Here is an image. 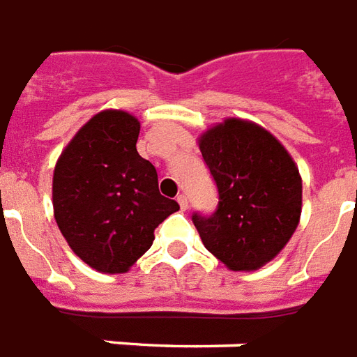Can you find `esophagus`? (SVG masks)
Wrapping results in <instances>:
<instances>
[{
	"label": "esophagus",
	"instance_id": "34e87169",
	"mask_svg": "<svg viewBox=\"0 0 357 357\" xmlns=\"http://www.w3.org/2000/svg\"><path fill=\"white\" fill-rule=\"evenodd\" d=\"M176 202H178V205H181L182 211L188 209V196H186V194H181V196L176 197Z\"/></svg>",
	"mask_w": 357,
	"mask_h": 357
}]
</instances>
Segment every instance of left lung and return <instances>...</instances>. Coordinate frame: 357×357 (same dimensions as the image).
<instances>
[{
	"mask_svg": "<svg viewBox=\"0 0 357 357\" xmlns=\"http://www.w3.org/2000/svg\"><path fill=\"white\" fill-rule=\"evenodd\" d=\"M217 184L211 215L194 211L204 245L230 270H257L282 251L301 218L303 182L295 161L262 127L226 119L199 139Z\"/></svg>",
	"mask_w": 357,
	"mask_h": 357,
	"instance_id": "8db88e82",
	"label": "left lung"
}]
</instances>
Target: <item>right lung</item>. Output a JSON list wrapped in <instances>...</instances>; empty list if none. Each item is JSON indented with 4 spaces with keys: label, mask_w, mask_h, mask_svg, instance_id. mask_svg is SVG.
I'll use <instances>...</instances> for the list:
<instances>
[{
    "label": "right lung",
    "mask_w": 357,
    "mask_h": 357,
    "mask_svg": "<svg viewBox=\"0 0 357 357\" xmlns=\"http://www.w3.org/2000/svg\"><path fill=\"white\" fill-rule=\"evenodd\" d=\"M140 123L106 110L77 131L53 175L56 225L83 262L121 274L146 253L153 230L175 211L161 196L158 171L137 152Z\"/></svg>",
    "instance_id": "obj_1"
}]
</instances>
